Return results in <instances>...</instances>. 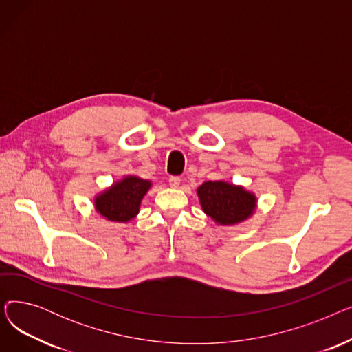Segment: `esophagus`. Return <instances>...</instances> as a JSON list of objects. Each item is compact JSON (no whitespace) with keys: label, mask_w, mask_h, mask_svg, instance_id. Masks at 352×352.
<instances>
[{"label":"esophagus","mask_w":352,"mask_h":352,"mask_svg":"<svg viewBox=\"0 0 352 352\" xmlns=\"http://www.w3.org/2000/svg\"><path fill=\"white\" fill-rule=\"evenodd\" d=\"M168 182H170V187H173V188H177V187L179 186L181 178H179V177H170Z\"/></svg>","instance_id":"esophagus-1"}]
</instances>
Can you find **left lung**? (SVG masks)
Masks as SVG:
<instances>
[{
  "mask_svg": "<svg viewBox=\"0 0 352 352\" xmlns=\"http://www.w3.org/2000/svg\"><path fill=\"white\" fill-rule=\"evenodd\" d=\"M197 195L202 211L218 226L243 223L256 208L254 192L227 181H207L197 188Z\"/></svg>",
  "mask_w": 352,
  "mask_h": 352,
  "instance_id": "left-lung-1",
  "label": "left lung"
}]
</instances>
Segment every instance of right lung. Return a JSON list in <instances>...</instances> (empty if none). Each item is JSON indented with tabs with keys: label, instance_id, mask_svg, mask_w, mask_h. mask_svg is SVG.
Returning a JSON list of instances; mask_svg holds the SVG:
<instances>
[{
	"label": "right lung",
	"instance_id": "right-lung-1",
	"mask_svg": "<svg viewBox=\"0 0 352 352\" xmlns=\"http://www.w3.org/2000/svg\"><path fill=\"white\" fill-rule=\"evenodd\" d=\"M151 186L150 179L126 175L96 197V211L113 223H128L138 215L141 201Z\"/></svg>",
	"mask_w": 352,
	"mask_h": 352
}]
</instances>
